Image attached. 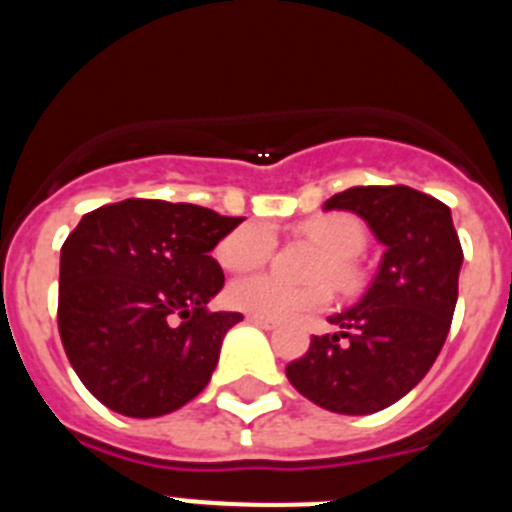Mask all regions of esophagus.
Wrapping results in <instances>:
<instances>
[{
	"instance_id": "esophagus-1",
	"label": "esophagus",
	"mask_w": 512,
	"mask_h": 512,
	"mask_svg": "<svg viewBox=\"0 0 512 512\" xmlns=\"http://www.w3.org/2000/svg\"><path fill=\"white\" fill-rule=\"evenodd\" d=\"M246 320H248V323H253V325H259V328H264V330L277 328V323H274V320L259 318V315H246Z\"/></svg>"
}]
</instances>
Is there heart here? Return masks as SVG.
Instances as JSON below:
<instances>
[{
	"mask_svg": "<svg viewBox=\"0 0 512 512\" xmlns=\"http://www.w3.org/2000/svg\"><path fill=\"white\" fill-rule=\"evenodd\" d=\"M300 233L325 251L328 259L320 264V277H328L343 292L359 287V266L356 256L366 246V230L359 217L348 212H323L300 225ZM274 230L264 220L235 228L217 246V261L228 271H251L264 266L274 253ZM330 287L325 282L310 287H295L271 274L235 279L228 289V302L235 310L259 315L266 320H292L305 312L323 310L330 305Z\"/></svg>",
	"mask_w": 512,
	"mask_h": 512,
	"instance_id": "heart-1",
	"label": "heart"
}]
</instances>
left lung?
<instances>
[{
  "label": "left lung",
  "mask_w": 512,
  "mask_h": 512,
  "mask_svg": "<svg viewBox=\"0 0 512 512\" xmlns=\"http://www.w3.org/2000/svg\"><path fill=\"white\" fill-rule=\"evenodd\" d=\"M323 207L356 212L384 253L364 297L330 315L336 333L312 336L287 379L330 413L369 415L408 395L441 354L464 253L449 207L418 189L351 187Z\"/></svg>",
  "instance_id": "1"
}]
</instances>
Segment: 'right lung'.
Masks as SVG:
<instances>
[{"label":"right lung","instance_id":"add662e5","mask_svg":"<svg viewBox=\"0 0 512 512\" xmlns=\"http://www.w3.org/2000/svg\"><path fill=\"white\" fill-rule=\"evenodd\" d=\"M243 217L200 205L122 200L81 217L61 248L58 333L74 372L128 418L200 395L241 312H210L223 289L212 248Z\"/></svg>","mask_w":512,"mask_h":512}]
</instances>
